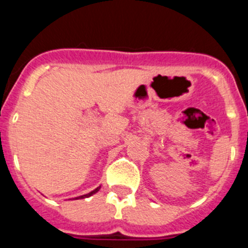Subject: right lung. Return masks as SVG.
<instances>
[{
  "instance_id": "1",
  "label": "right lung",
  "mask_w": 248,
  "mask_h": 248,
  "mask_svg": "<svg viewBox=\"0 0 248 248\" xmlns=\"http://www.w3.org/2000/svg\"><path fill=\"white\" fill-rule=\"evenodd\" d=\"M99 189H100V186H99V187H97V189H95V190H93V191L89 192V194H85V195H82V196H78V198H76V200H78V199H85V198H89V196H92V195H94V194H95V192L99 191Z\"/></svg>"
}]
</instances>
